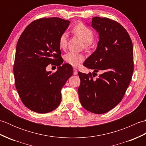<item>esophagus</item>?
<instances>
[{
	"label": "esophagus",
	"mask_w": 146,
	"mask_h": 146,
	"mask_svg": "<svg viewBox=\"0 0 146 146\" xmlns=\"http://www.w3.org/2000/svg\"><path fill=\"white\" fill-rule=\"evenodd\" d=\"M77 74H78V70L75 69V68H74V69H73V75H76Z\"/></svg>",
	"instance_id": "1"
}]
</instances>
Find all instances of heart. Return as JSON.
Masks as SVG:
<instances>
[{
    "label": "heart",
    "instance_id": "b5f03b06",
    "mask_svg": "<svg viewBox=\"0 0 146 146\" xmlns=\"http://www.w3.org/2000/svg\"><path fill=\"white\" fill-rule=\"evenodd\" d=\"M73 31L76 35L82 38L86 44H89L92 42L94 38V34L92 30L88 27L82 23L78 24L74 27ZM68 35L66 33H64L60 36L59 39V46L61 49H65L67 46ZM64 60L67 63L73 66H78L84 61L85 57L82 54L75 52H68L64 56Z\"/></svg>",
    "mask_w": 146,
    "mask_h": 146
}]
</instances>
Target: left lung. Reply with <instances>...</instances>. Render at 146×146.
Here are the masks:
<instances>
[{"label":"left lung","mask_w":146,"mask_h":146,"mask_svg":"<svg viewBox=\"0 0 146 146\" xmlns=\"http://www.w3.org/2000/svg\"><path fill=\"white\" fill-rule=\"evenodd\" d=\"M92 27L98 33L99 41L83 65L94 70L93 73H103L94 80L91 73L78 72V95L86 110L102 114L119 104L127 90L134 71L133 46L128 33L116 21L95 17Z\"/></svg>","instance_id":"obj_1"}]
</instances>
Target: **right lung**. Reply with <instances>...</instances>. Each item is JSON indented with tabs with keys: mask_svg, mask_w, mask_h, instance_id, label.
I'll use <instances>...</instances> for the list:
<instances>
[{
	"mask_svg": "<svg viewBox=\"0 0 146 146\" xmlns=\"http://www.w3.org/2000/svg\"><path fill=\"white\" fill-rule=\"evenodd\" d=\"M58 17L42 18L27 26L16 46L14 75L21 101L29 109L45 113L55 110L61 100V90L73 68L63 64L59 39L70 25ZM49 64L56 65L54 74L47 72Z\"/></svg>",
	"mask_w": 146,
	"mask_h": 146,
	"instance_id": "right-lung-1",
	"label": "right lung"
}]
</instances>
